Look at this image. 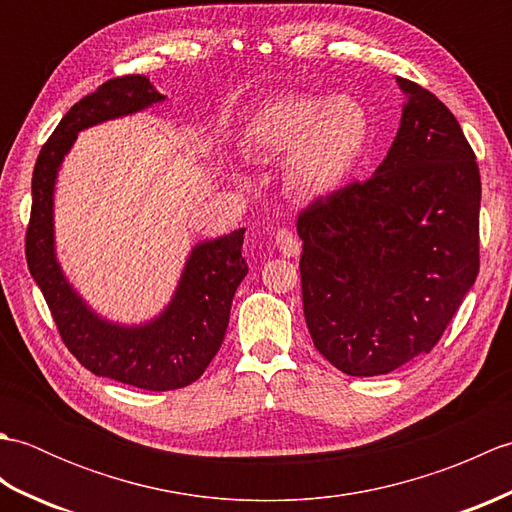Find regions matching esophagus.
Here are the masks:
<instances>
[{
    "mask_svg": "<svg viewBox=\"0 0 512 512\" xmlns=\"http://www.w3.org/2000/svg\"><path fill=\"white\" fill-rule=\"evenodd\" d=\"M275 246L284 257H297L299 255V239L297 235L288 231V228H281L275 235Z\"/></svg>",
    "mask_w": 512,
    "mask_h": 512,
    "instance_id": "obj_1",
    "label": "esophagus"
}]
</instances>
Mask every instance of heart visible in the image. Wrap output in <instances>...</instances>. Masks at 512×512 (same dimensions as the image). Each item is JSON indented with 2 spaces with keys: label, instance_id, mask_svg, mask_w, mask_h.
Wrapping results in <instances>:
<instances>
[{
  "label": "heart",
  "instance_id": "heart-1",
  "mask_svg": "<svg viewBox=\"0 0 512 512\" xmlns=\"http://www.w3.org/2000/svg\"><path fill=\"white\" fill-rule=\"evenodd\" d=\"M372 143V118L350 94L330 99L286 94L264 103L242 129V151L255 162L286 160V184L299 198H325L345 187Z\"/></svg>",
  "mask_w": 512,
  "mask_h": 512
}]
</instances>
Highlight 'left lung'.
I'll list each match as a JSON object with an SVG mask.
<instances>
[{
  "mask_svg": "<svg viewBox=\"0 0 512 512\" xmlns=\"http://www.w3.org/2000/svg\"><path fill=\"white\" fill-rule=\"evenodd\" d=\"M407 103L387 158L301 211V295L314 347L350 376L429 354L480 270L482 182L460 123L398 79Z\"/></svg>",
  "mask_w": 512,
  "mask_h": 512,
  "instance_id": "8db88e82",
  "label": "left lung"
}]
</instances>
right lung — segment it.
Instances as JSON below:
<instances>
[{"label": "right lung", "instance_id": "right-lung-1", "mask_svg": "<svg viewBox=\"0 0 512 512\" xmlns=\"http://www.w3.org/2000/svg\"><path fill=\"white\" fill-rule=\"evenodd\" d=\"M165 101L143 74L116 76L83 96L41 147L32 171L26 259L65 347L92 374L147 391L195 383L220 350L237 286L248 273L244 228L195 244L169 306L156 319L121 325L99 317L76 292L54 253V182L76 134Z\"/></svg>", "mask_w": 512, "mask_h": 512}]
</instances>
